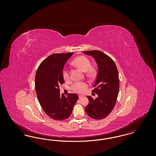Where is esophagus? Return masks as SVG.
Wrapping results in <instances>:
<instances>
[{"label": "esophagus", "mask_w": 156, "mask_h": 156, "mask_svg": "<svg viewBox=\"0 0 156 156\" xmlns=\"http://www.w3.org/2000/svg\"><path fill=\"white\" fill-rule=\"evenodd\" d=\"M83 98V97L82 95H79V99H81Z\"/></svg>", "instance_id": "34e87169"}]
</instances>
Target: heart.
Returning a JSON list of instances; mask_svg holds the SVG:
<instances>
[{
  "instance_id": "obj_1",
  "label": "heart",
  "mask_w": 156,
  "mask_h": 156,
  "mask_svg": "<svg viewBox=\"0 0 156 156\" xmlns=\"http://www.w3.org/2000/svg\"><path fill=\"white\" fill-rule=\"evenodd\" d=\"M72 64L82 71L86 72V76L88 78H92L96 74V70L94 67L90 66L91 64L89 59L83 55H80L75 58L72 61ZM62 76L66 81L70 80V75L67 69L62 71ZM88 84L86 82H76L73 85L72 89L76 93L82 94L86 90Z\"/></svg>"
}]
</instances>
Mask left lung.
Segmentation results:
<instances>
[{"label":"left lung","instance_id":"obj_1","mask_svg":"<svg viewBox=\"0 0 156 156\" xmlns=\"http://www.w3.org/2000/svg\"><path fill=\"white\" fill-rule=\"evenodd\" d=\"M83 53L92 55L98 66V74L92 90L98 97L94 99L87 97L89 104L85 111L91 118L104 119L112 111L117 101L119 90L118 71L113 60L104 52L92 50Z\"/></svg>","mask_w":156,"mask_h":156}]
</instances>
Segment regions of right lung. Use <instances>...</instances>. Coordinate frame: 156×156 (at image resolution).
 I'll return each instance as SVG.
<instances>
[{"mask_svg":"<svg viewBox=\"0 0 156 156\" xmlns=\"http://www.w3.org/2000/svg\"><path fill=\"white\" fill-rule=\"evenodd\" d=\"M73 54V52L53 54L37 68L35 87L38 101L46 115L55 120L68 118L78 99L75 94H68L67 97L59 94V85L65 83L63 67Z\"/></svg>","mask_w":156,"mask_h":156,"instance_id":"1","label":"right lung"}]
</instances>
